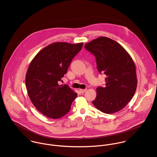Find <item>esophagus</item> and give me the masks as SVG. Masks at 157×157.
<instances>
[{
    "mask_svg": "<svg viewBox=\"0 0 157 157\" xmlns=\"http://www.w3.org/2000/svg\"><path fill=\"white\" fill-rule=\"evenodd\" d=\"M79 92H80L81 93L83 94V93H84V92L86 91V89H79Z\"/></svg>",
    "mask_w": 157,
    "mask_h": 157,
    "instance_id": "obj_1",
    "label": "esophagus"
}]
</instances>
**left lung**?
<instances>
[{
	"label": "left lung",
	"mask_w": 157,
	"mask_h": 157,
	"mask_svg": "<svg viewBox=\"0 0 157 157\" xmlns=\"http://www.w3.org/2000/svg\"><path fill=\"white\" fill-rule=\"evenodd\" d=\"M84 48L96 58L97 69L105 74V86L96 88L93 104L103 113L111 114L123 109L136 89V67L125 49L116 41L99 37Z\"/></svg>",
	"instance_id": "1"
}]
</instances>
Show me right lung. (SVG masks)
<instances>
[{
    "instance_id": "right-lung-1",
    "label": "right lung",
    "mask_w": 157,
    "mask_h": 157,
    "mask_svg": "<svg viewBox=\"0 0 157 157\" xmlns=\"http://www.w3.org/2000/svg\"><path fill=\"white\" fill-rule=\"evenodd\" d=\"M82 45L83 43L55 42L41 50L32 60L25 84L32 103L44 115L58 119L70 111L77 94L68 85L59 86L58 82Z\"/></svg>"
}]
</instances>
